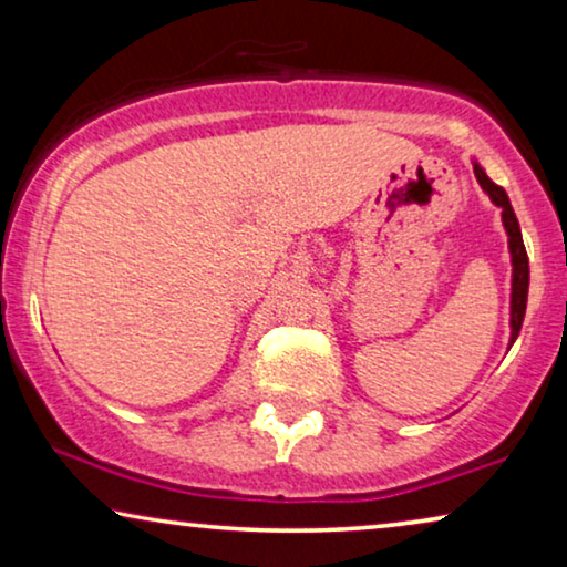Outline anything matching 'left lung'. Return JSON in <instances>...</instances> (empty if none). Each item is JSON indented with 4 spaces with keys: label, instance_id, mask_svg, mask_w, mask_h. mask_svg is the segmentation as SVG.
I'll use <instances>...</instances> for the list:
<instances>
[{
    "label": "left lung",
    "instance_id": "1",
    "mask_svg": "<svg viewBox=\"0 0 567 567\" xmlns=\"http://www.w3.org/2000/svg\"><path fill=\"white\" fill-rule=\"evenodd\" d=\"M475 167V177L480 183V188L487 193V198L493 200L495 206L501 208V219H503V229L508 235V252H511V338L508 346H514V340L518 338V330H522L524 315H526V297H529V258H526V247L522 239V227H518V219L514 214V206H511L508 193L495 185L483 165L475 159L472 162Z\"/></svg>",
    "mask_w": 567,
    "mask_h": 567
}]
</instances>
